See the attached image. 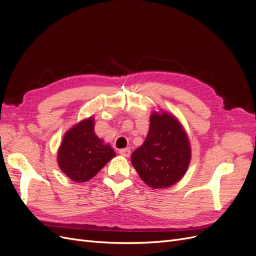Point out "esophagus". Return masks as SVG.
<instances>
[{"label":"esophagus","instance_id":"esophagus-1","mask_svg":"<svg viewBox=\"0 0 256 256\" xmlns=\"http://www.w3.org/2000/svg\"><path fill=\"white\" fill-rule=\"evenodd\" d=\"M120 154L124 157H129L130 156V150L129 148H124L120 150Z\"/></svg>","mask_w":256,"mask_h":256}]
</instances>
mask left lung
Returning a JSON list of instances; mask_svg holds the SVG:
<instances>
[{
	"label": "left lung",
	"mask_w": 256,
	"mask_h": 256,
	"mask_svg": "<svg viewBox=\"0 0 256 256\" xmlns=\"http://www.w3.org/2000/svg\"><path fill=\"white\" fill-rule=\"evenodd\" d=\"M141 147L131 154V164L141 180L152 189H166L180 182L191 160L189 138L171 113L154 111Z\"/></svg>",
	"instance_id": "left-lung-1"
}]
</instances>
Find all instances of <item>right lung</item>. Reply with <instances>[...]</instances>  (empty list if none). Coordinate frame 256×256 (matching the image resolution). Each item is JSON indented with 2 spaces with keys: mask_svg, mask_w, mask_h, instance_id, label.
<instances>
[{
  "mask_svg": "<svg viewBox=\"0 0 256 256\" xmlns=\"http://www.w3.org/2000/svg\"><path fill=\"white\" fill-rule=\"evenodd\" d=\"M92 116L76 124L64 134L58 150L60 171L76 182L92 180L116 156L111 145L96 136Z\"/></svg>",
  "mask_w": 256,
  "mask_h": 256,
  "instance_id": "add662e5",
  "label": "right lung"
}]
</instances>
